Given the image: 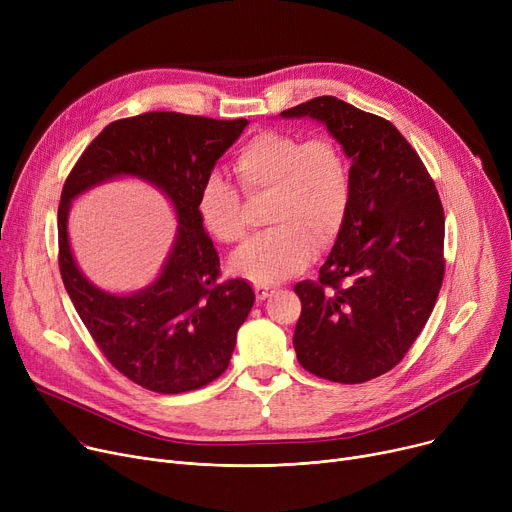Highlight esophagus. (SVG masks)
I'll return each mask as SVG.
<instances>
[{"label": "esophagus", "mask_w": 512, "mask_h": 512, "mask_svg": "<svg viewBox=\"0 0 512 512\" xmlns=\"http://www.w3.org/2000/svg\"><path fill=\"white\" fill-rule=\"evenodd\" d=\"M272 292H274L272 286H265V284H257V286H255V294H257L259 301H265L267 297H270Z\"/></svg>", "instance_id": "obj_1"}]
</instances>
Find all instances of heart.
<instances>
[{
  "instance_id": "heart-1",
  "label": "heart",
  "mask_w": 512,
  "mask_h": 512,
  "mask_svg": "<svg viewBox=\"0 0 512 512\" xmlns=\"http://www.w3.org/2000/svg\"><path fill=\"white\" fill-rule=\"evenodd\" d=\"M234 172L249 197L270 193L267 224L232 257L230 270L255 284H278L309 265L340 236L353 201L351 164L330 137L303 139L263 130L236 151ZM197 215L205 232L230 245L247 232L238 188L218 172L203 178Z\"/></svg>"
}]
</instances>
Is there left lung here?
<instances>
[{"label": "left lung", "instance_id": "obj_1", "mask_svg": "<svg viewBox=\"0 0 512 512\" xmlns=\"http://www.w3.org/2000/svg\"><path fill=\"white\" fill-rule=\"evenodd\" d=\"M313 118L353 159V201L317 280L294 286L299 363L363 384L396 367L434 311L444 278V209L421 157L396 126L338 97L280 114Z\"/></svg>", "mask_w": 512, "mask_h": 512}]
</instances>
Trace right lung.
Wrapping results in <instances>:
<instances>
[{"label": "right lung", "instance_id": "1", "mask_svg": "<svg viewBox=\"0 0 512 512\" xmlns=\"http://www.w3.org/2000/svg\"><path fill=\"white\" fill-rule=\"evenodd\" d=\"M247 120H213L147 112L107 124L68 174L58 209L60 274L76 313L99 351L134 384L180 394L226 371L236 332L255 303L245 280L218 282L220 257L197 215L203 178L247 128ZM120 175L149 181L175 205L179 228L160 276L132 295H112L77 270L67 240L69 203Z\"/></svg>", "mask_w": 512, "mask_h": 512}]
</instances>
